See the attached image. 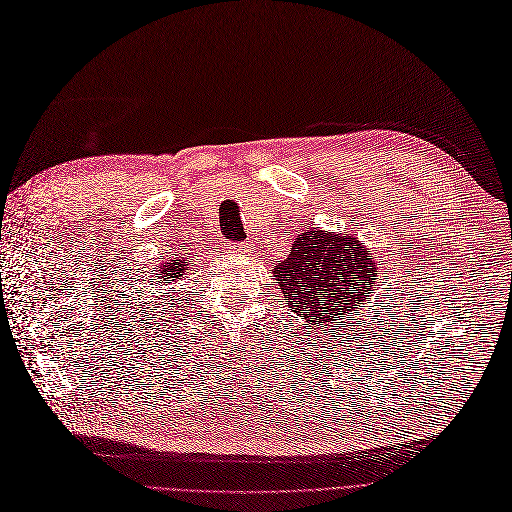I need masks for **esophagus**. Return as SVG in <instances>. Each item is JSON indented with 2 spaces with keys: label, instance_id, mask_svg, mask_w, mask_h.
<instances>
[{
  "label": "esophagus",
  "instance_id": "obj_1",
  "mask_svg": "<svg viewBox=\"0 0 512 512\" xmlns=\"http://www.w3.org/2000/svg\"><path fill=\"white\" fill-rule=\"evenodd\" d=\"M231 250H233L235 254L252 256V254H254V243H252V241H245V243H235V245H231Z\"/></svg>",
  "mask_w": 512,
  "mask_h": 512
}]
</instances>
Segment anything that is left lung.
I'll return each mask as SVG.
<instances>
[{"label":"left lung","mask_w":512,"mask_h":512,"mask_svg":"<svg viewBox=\"0 0 512 512\" xmlns=\"http://www.w3.org/2000/svg\"><path fill=\"white\" fill-rule=\"evenodd\" d=\"M273 277L311 334L332 330L347 313H360L377 279V262L358 237L309 228L294 239L288 258L273 267Z\"/></svg>","instance_id":"8db88e82"}]
</instances>
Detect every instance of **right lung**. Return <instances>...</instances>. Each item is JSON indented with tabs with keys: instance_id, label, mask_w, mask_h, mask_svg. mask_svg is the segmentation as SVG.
Here are the masks:
<instances>
[{
	"instance_id": "right-lung-1",
	"label": "right lung",
	"mask_w": 512,
	"mask_h": 512,
	"mask_svg": "<svg viewBox=\"0 0 512 512\" xmlns=\"http://www.w3.org/2000/svg\"><path fill=\"white\" fill-rule=\"evenodd\" d=\"M190 267H192V258H173L158 264V271L154 275L158 279V284L169 286V284H175V281H180L182 275L190 271Z\"/></svg>"
}]
</instances>
